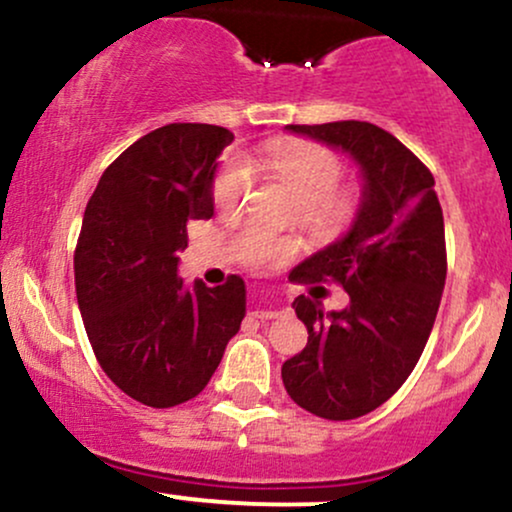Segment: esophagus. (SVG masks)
Wrapping results in <instances>:
<instances>
[{
    "label": "esophagus",
    "mask_w": 512,
    "mask_h": 512,
    "mask_svg": "<svg viewBox=\"0 0 512 512\" xmlns=\"http://www.w3.org/2000/svg\"><path fill=\"white\" fill-rule=\"evenodd\" d=\"M279 315H281V310L272 308V305H269V308H257L255 310V317H260V320H272V317H279Z\"/></svg>",
    "instance_id": "34e87169"
}]
</instances>
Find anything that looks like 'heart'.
Listing matches in <instances>:
<instances>
[{
	"label": "heart",
	"mask_w": 512,
	"mask_h": 512,
	"mask_svg": "<svg viewBox=\"0 0 512 512\" xmlns=\"http://www.w3.org/2000/svg\"><path fill=\"white\" fill-rule=\"evenodd\" d=\"M262 163L289 187L298 202V216L317 233H337L354 219L358 199L349 190H334L342 163L330 149L310 142H274L264 149ZM250 190V168L243 161L223 166L214 182V202L221 211H236ZM233 257L248 267H274L296 255L298 243L274 236L260 226H245L233 238Z\"/></svg>",
	"instance_id": "heart-1"
}]
</instances>
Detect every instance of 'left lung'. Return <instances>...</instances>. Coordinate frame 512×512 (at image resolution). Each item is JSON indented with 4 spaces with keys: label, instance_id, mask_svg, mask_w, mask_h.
<instances>
[{
    "label": "left lung",
    "instance_id": "left-lung-1",
    "mask_svg": "<svg viewBox=\"0 0 512 512\" xmlns=\"http://www.w3.org/2000/svg\"><path fill=\"white\" fill-rule=\"evenodd\" d=\"M284 129L349 156L361 173V199L349 231L293 267L296 281H339L349 305L327 313L317 298L293 301L308 344L281 366V378L310 414L358 419L402 387L436 322L448 274L436 180L407 146L370 122Z\"/></svg>",
    "mask_w": 512,
    "mask_h": 512
}]
</instances>
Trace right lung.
Returning a JSON list of instances; mask_svg holds the SVG:
<instances>
[{
	"label": "right lung",
	"mask_w": 512,
	"mask_h": 512,
	"mask_svg": "<svg viewBox=\"0 0 512 512\" xmlns=\"http://www.w3.org/2000/svg\"><path fill=\"white\" fill-rule=\"evenodd\" d=\"M233 132L173 122L122 151L88 199L74 255L76 301L98 363L154 409L197 397L245 317V281L185 286L187 221L214 214L219 156Z\"/></svg>",
	"instance_id": "1"
}]
</instances>
